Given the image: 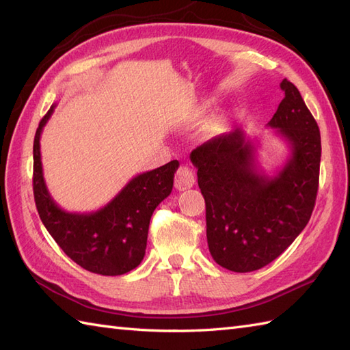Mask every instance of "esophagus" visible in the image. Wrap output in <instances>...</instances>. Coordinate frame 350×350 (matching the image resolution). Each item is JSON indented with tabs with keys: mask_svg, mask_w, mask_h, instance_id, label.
<instances>
[{
	"mask_svg": "<svg viewBox=\"0 0 350 350\" xmlns=\"http://www.w3.org/2000/svg\"><path fill=\"white\" fill-rule=\"evenodd\" d=\"M174 185H176V189H178V191L191 189V187L195 185V173L189 167L182 165L176 173Z\"/></svg>",
	"mask_w": 350,
	"mask_h": 350,
	"instance_id": "1",
	"label": "esophagus"
}]
</instances>
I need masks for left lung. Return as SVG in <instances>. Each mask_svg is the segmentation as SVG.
I'll use <instances>...</instances> for the list:
<instances>
[{
	"label": "left lung",
	"mask_w": 350,
	"mask_h": 350,
	"mask_svg": "<svg viewBox=\"0 0 350 350\" xmlns=\"http://www.w3.org/2000/svg\"><path fill=\"white\" fill-rule=\"evenodd\" d=\"M284 98L267 122L290 146L276 176L257 165V143L235 129L191 152L205 200L207 243L214 262L253 272L280 257L308 225L315 207L321 134L301 94L282 79Z\"/></svg>",
	"instance_id": "1"
}]
</instances>
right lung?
Wrapping results in <instances>:
<instances>
[{
  "mask_svg": "<svg viewBox=\"0 0 350 350\" xmlns=\"http://www.w3.org/2000/svg\"><path fill=\"white\" fill-rule=\"evenodd\" d=\"M55 107L44 115L33 139V198L40 219L65 254L85 271L127 273L145 257L152 213L172 193L178 161L137 174L100 210L68 213L51 198L42 176L40 139Z\"/></svg>",
  "mask_w": 350,
  "mask_h": 350,
  "instance_id": "1",
  "label": "right lung"
}]
</instances>
